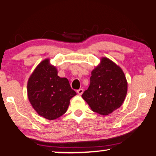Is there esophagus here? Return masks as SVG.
Masks as SVG:
<instances>
[{
    "mask_svg": "<svg viewBox=\"0 0 156 156\" xmlns=\"http://www.w3.org/2000/svg\"><path fill=\"white\" fill-rule=\"evenodd\" d=\"M77 93H78L79 95H81L83 93V88H80V89L77 90Z\"/></svg>",
    "mask_w": 156,
    "mask_h": 156,
    "instance_id": "1",
    "label": "esophagus"
}]
</instances>
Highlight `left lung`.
<instances>
[{
  "label": "left lung",
  "instance_id": "obj_1",
  "mask_svg": "<svg viewBox=\"0 0 156 156\" xmlns=\"http://www.w3.org/2000/svg\"><path fill=\"white\" fill-rule=\"evenodd\" d=\"M127 91L123 71L109 59L103 58L92 70L90 85L82 94L93 112L108 115L120 107Z\"/></svg>",
  "mask_w": 156,
  "mask_h": 156
}]
</instances>
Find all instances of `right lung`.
<instances>
[{"label":"right lung","instance_id":"obj_1","mask_svg":"<svg viewBox=\"0 0 156 156\" xmlns=\"http://www.w3.org/2000/svg\"><path fill=\"white\" fill-rule=\"evenodd\" d=\"M29 101L38 114L45 119L54 120L68 109L70 100L76 95L68 80L58 76L55 67L49 59L38 65L27 83Z\"/></svg>","mask_w":156,"mask_h":156}]
</instances>
